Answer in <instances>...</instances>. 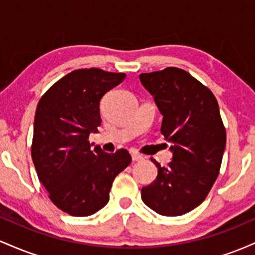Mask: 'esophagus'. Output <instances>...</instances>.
I'll use <instances>...</instances> for the list:
<instances>
[{
	"label": "esophagus",
	"instance_id": "esophagus-1",
	"mask_svg": "<svg viewBox=\"0 0 255 255\" xmlns=\"http://www.w3.org/2000/svg\"><path fill=\"white\" fill-rule=\"evenodd\" d=\"M142 159H144V158H142L141 154L137 153V152H133V153H131V160H133V162H140V160Z\"/></svg>",
	"mask_w": 255,
	"mask_h": 255
}]
</instances>
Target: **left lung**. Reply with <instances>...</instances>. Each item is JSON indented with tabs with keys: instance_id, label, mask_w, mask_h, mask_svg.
Segmentation results:
<instances>
[{
	"instance_id": "left-lung-1",
	"label": "left lung",
	"mask_w": 255,
	"mask_h": 255,
	"mask_svg": "<svg viewBox=\"0 0 255 255\" xmlns=\"http://www.w3.org/2000/svg\"><path fill=\"white\" fill-rule=\"evenodd\" d=\"M163 121L160 131L171 142L172 160L158 168L156 180L142 187L141 199L162 216H181L198 207L221 169L227 134L213 93L189 73L175 67L139 75Z\"/></svg>"
}]
</instances>
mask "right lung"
Listing matches in <instances>:
<instances>
[{
	"instance_id": "obj_1",
	"label": "right lung",
	"mask_w": 255,
	"mask_h": 255,
	"mask_svg": "<svg viewBox=\"0 0 255 255\" xmlns=\"http://www.w3.org/2000/svg\"><path fill=\"white\" fill-rule=\"evenodd\" d=\"M125 78L124 73L77 69L52 85L37 105L32 159L49 198L68 215L86 217L103 209L115 177L129 165L127 150H91L89 141L102 125V97Z\"/></svg>"
}]
</instances>
